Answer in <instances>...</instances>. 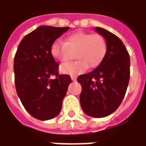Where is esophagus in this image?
<instances>
[{
  "label": "esophagus",
  "instance_id": "1",
  "mask_svg": "<svg viewBox=\"0 0 146 146\" xmlns=\"http://www.w3.org/2000/svg\"><path fill=\"white\" fill-rule=\"evenodd\" d=\"M71 79H72V80H73V81H76V76H75V75H72V76H71Z\"/></svg>",
  "mask_w": 146,
  "mask_h": 146
}]
</instances>
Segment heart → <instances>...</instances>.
<instances>
[{"mask_svg":"<svg viewBox=\"0 0 146 146\" xmlns=\"http://www.w3.org/2000/svg\"><path fill=\"white\" fill-rule=\"evenodd\" d=\"M108 50L107 41L102 35L77 31L70 35L65 42L57 41L52 45V56L61 62H67L76 54L75 62L63 64L60 71L67 74H79L84 72L88 66L95 68L104 58Z\"/></svg>","mask_w":146,"mask_h":146,"instance_id":"b5f03b06","label":"heart"}]
</instances>
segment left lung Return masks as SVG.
Listing matches in <instances>:
<instances>
[{
    "label": "left lung",
    "instance_id": "8db88e82",
    "mask_svg": "<svg viewBox=\"0 0 146 146\" xmlns=\"http://www.w3.org/2000/svg\"><path fill=\"white\" fill-rule=\"evenodd\" d=\"M96 31L106 38L108 50L93 71L80 75V106L88 115L106 117L115 111L123 101L130 80V56L122 40L101 27Z\"/></svg>",
    "mask_w": 146,
    "mask_h": 146
}]
</instances>
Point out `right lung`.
<instances>
[{"label": "right lung", "mask_w": 146, "mask_h": 146, "mask_svg": "<svg viewBox=\"0 0 146 146\" xmlns=\"http://www.w3.org/2000/svg\"><path fill=\"white\" fill-rule=\"evenodd\" d=\"M69 28L40 26L23 37L15 54L16 92L27 111L39 120L58 115L72 81L69 75L59 74L50 52L54 41Z\"/></svg>", "instance_id": "add662e5"}]
</instances>
